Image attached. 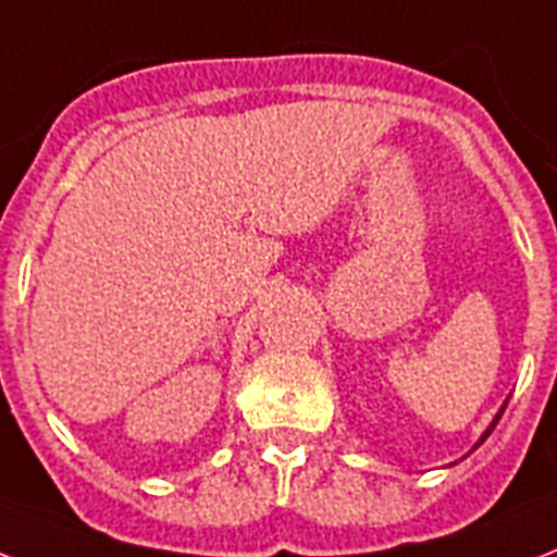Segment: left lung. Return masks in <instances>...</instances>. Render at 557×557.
<instances>
[{
    "instance_id": "left-lung-1",
    "label": "left lung",
    "mask_w": 557,
    "mask_h": 557,
    "mask_svg": "<svg viewBox=\"0 0 557 557\" xmlns=\"http://www.w3.org/2000/svg\"><path fill=\"white\" fill-rule=\"evenodd\" d=\"M495 423H498V418H495ZM495 423H492V426L486 429V435H483V437H490V432H492V429H495ZM483 437H481V441H483Z\"/></svg>"
}]
</instances>
